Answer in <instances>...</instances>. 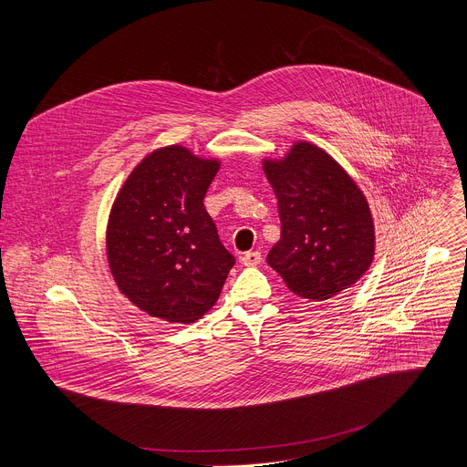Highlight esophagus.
Masks as SVG:
<instances>
[{
    "label": "esophagus",
    "mask_w": 467,
    "mask_h": 467,
    "mask_svg": "<svg viewBox=\"0 0 467 467\" xmlns=\"http://www.w3.org/2000/svg\"><path fill=\"white\" fill-rule=\"evenodd\" d=\"M260 258H262V254L258 251H247V253L242 254V264L244 265H256V264H260Z\"/></svg>",
    "instance_id": "34e87169"
}]
</instances>
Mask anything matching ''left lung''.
I'll use <instances>...</instances> for the list:
<instances>
[{
	"label": "left lung",
	"instance_id": "obj_1",
	"mask_svg": "<svg viewBox=\"0 0 467 467\" xmlns=\"http://www.w3.org/2000/svg\"><path fill=\"white\" fill-rule=\"evenodd\" d=\"M281 216L268 264L299 297L325 301L351 288L375 256V223L364 192L325 150L294 142L264 159Z\"/></svg>",
	"mask_w": 467,
	"mask_h": 467
}]
</instances>
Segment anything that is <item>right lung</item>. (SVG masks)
Instances as JSON below:
<instances>
[{"label": "right lung", "instance_id": "obj_1", "mask_svg": "<svg viewBox=\"0 0 467 467\" xmlns=\"http://www.w3.org/2000/svg\"><path fill=\"white\" fill-rule=\"evenodd\" d=\"M222 162L171 144L123 181L107 222V262L118 290L142 312L193 323L218 301L234 256L203 197Z\"/></svg>", "mask_w": 467, "mask_h": 467}]
</instances>
